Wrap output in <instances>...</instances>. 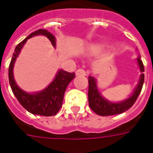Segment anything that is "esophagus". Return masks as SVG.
Wrapping results in <instances>:
<instances>
[{
	"label": "esophagus",
	"instance_id": "34e87169",
	"mask_svg": "<svg viewBox=\"0 0 153 153\" xmlns=\"http://www.w3.org/2000/svg\"><path fill=\"white\" fill-rule=\"evenodd\" d=\"M75 74L77 76H85L86 75V72L83 69H78Z\"/></svg>",
	"mask_w": 153,
	"mask_h": 153
}]
</instances>
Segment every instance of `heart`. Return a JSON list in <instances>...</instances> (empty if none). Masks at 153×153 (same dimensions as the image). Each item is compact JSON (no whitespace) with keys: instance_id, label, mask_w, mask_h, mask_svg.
Instances as JSON below:
<instances>
[{"instance_id":"heart-1","label":"heart","mask_w":153,"mask_h":153,"mask_svg":"<svg viewBox=\"0 0 153 153\" xmlns=\"http://www.w3.org/2000/svg\"><path fill=\"white\" fill-rule=\"evenodd\" d=\"M100 50V48L98 46H89L88 48V51L90 53H97Z\"/></svg>"}]
</instances>
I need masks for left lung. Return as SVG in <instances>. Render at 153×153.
Returning a JSON list of instances; mask_svg holds the SVG:
<instances>
[{
	"mask_svg": "<svg viewBox=\"0 0 153 153\" xmlns=\"http://www.w3.org/2000/svg\"><path fill=\"white\" fill-rule=\"evenodd\" d=\"M137 62L140 68V71L142 72L140 75V79L139 84L135 88V90L132 94V96L129 97L128 99L123 100L119 103H113L108 101L104 97H101L100 94L96 79L93 77H88V104L90 108L95 113L100 116H111L115 114H122L123 112L128 110L129 108L132 107L134 102L136 101L137 98L141 92L143 88V82H144V66L143 62L140 59V56L137 58Z\"/></svg>",
	"mask_w": 153,
	"mask_h": 153,
	"instance_id": "1",
	"label": "left lung"
}]
</instances>
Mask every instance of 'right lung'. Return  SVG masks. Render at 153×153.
I'll list each match as a JSON object with an SVG mask.
<instances>
[{
	"label": "right lung",
	"mask_w": 153,
	"mask_h": 153,
	"mask_svg": "<svg viewBox=\"0 0 153 153\" xmlns=\"http://www.w3.org/2000/svg\"><path fill=\"white\" fill-rule=\"evenodd\" d=\"M38 35L46 36L50 40L52 45L55 47V37L47 30L39 29L29 35V36L23 39L22 42H20L15 48L9 65V81L13 93L23 108L30 112V114L48 117L56 115L60 110L62 105L65 89L71 80L74 78L75 74L69 73L67 71L60 70L58 73L56 74L53 81L43 91L37 93H27L18 87L14 81L13 74L14 62L27 40L30 39V37Z\"/></svg>",
	"instance_id": "add662e5"
}]
</instances>
